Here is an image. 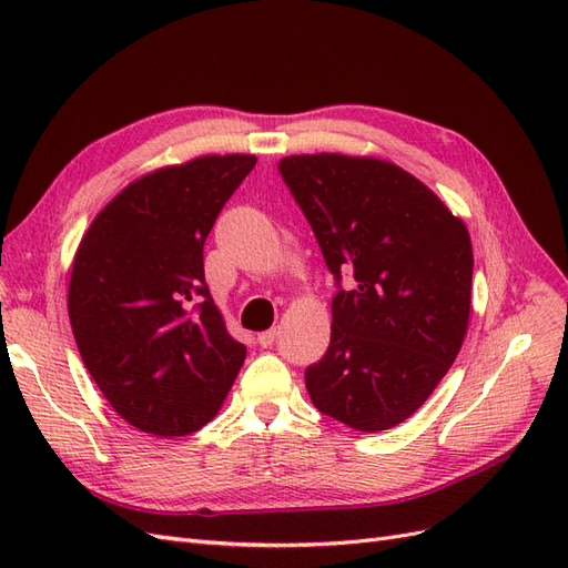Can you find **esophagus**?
Returning <instances> with one entry per match:
<instances>
[{"label":"esophagus","instance_id":"1","mask_svg":"<svg viewBox=\"0 0 568 568\" xmlns=\"http://www.w3.org/2000/svg\"><path fill=\"white\" fill-rule=\"evenodd\" d=\"M274 338H277V329H267V332L257 334V343H261L263 348H270L272 343H274Z\"/></svg>","mask_w":568,"mask_h":568}]
</instances>
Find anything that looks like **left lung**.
<instances>
[{"label": "left lung", "instance_id": "1", "mask_svg": "<svg viewBox=\"0 0 568 568\" xmlns=\"http://www.w3.org/2000/svg\"><path fill=\"white\" fill-rule=\"evenodd\" d=\"M336 280L332 338L305 369L315 407L357 432H386L426 403L467 334L474 253L432 189L388 161L303 153L280 161ZM351 271L353 292L339 288Z\"/></svg>", "mask_w": 568, "mask_h": 568}]
</instances>
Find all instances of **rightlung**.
I'll return each instance as SVG.
<instances>
[{"mask_svg":"<svg viewBox=\"0 0 568 568\" xmlns=\"http://www.w3.org/2000/svg\"><path fill=\"white\" fill-rule=\"evenodd\" d=\"M255 156H201L134 180L78 246L68 317L111 407L153 436L209 424L246 359L203 277V244Z\"/></svg>","mask_w":568,"mask_h":568,"instance_id":"1","label":"right lung"}]
</instances>
